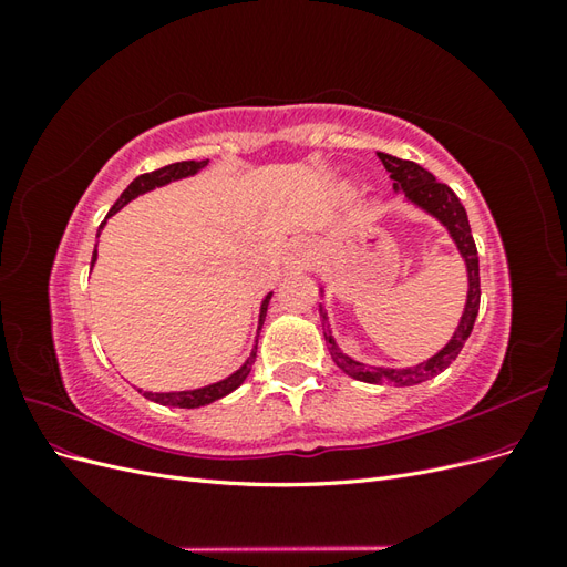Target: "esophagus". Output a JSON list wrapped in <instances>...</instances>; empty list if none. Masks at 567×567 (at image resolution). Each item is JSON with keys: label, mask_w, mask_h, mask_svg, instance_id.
<instances>
[{"label": "esophagus", "mask_w": 567, "mask_h": 567, "mask_svg": "<svg viewBox=\"0 0 567 567\" xmlns=\"http://www.w3.org/2000/svg\"><path fill=\"white\" fill-rule=\"evenodd\" d=\"M296 262H298V265H302V260H300V257H296Z\"/></svg>", "instance_id": "esophagus-1"}]
</instances>
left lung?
<instances>
[{
    "label": "left lung",
    "mask_w": 567,
    "mask_h": 567,
    "mask_svg": "<svg viewBox=\"0 0 567 567\" xmlns=\"http://www.w3.org/2000/svg\"><path fill=\"white\" fill-rule=\"evenodd\" d=\"M381 163L385 165V169L390 173L392 186L398 188V192H404V196L409 200H414L416 205H421L423 210H427L431 215H435L444 227L450 229L452 238L456 241L463 260H466L468 267V302H466V312L461 317L458 329L454 333V338L450 340V346L444 348L442 352H437L433 359H427L425 364H419L414 369H379V367H364L359 362H352L350 357L342 354L333 338L323 331L326 342H329V350L333 362L346 371L348 375L357 381H364V383H390V385H416L423 383L427 379H433L440 371L447 369L454 359L458 357L461 348L466 346V340L473 331V323L480 310V260H477V248L473 241V234H471V225H468V215L466 208H463L458 196L452 192L447 184L437 182L427 169H423L419 163H411V161H402V158H394L388 156V153H379ZM321 319L326 323V312L321 307Z\"/></svg>",
    "instance_id": "left-lung-1"
}]
</instances>
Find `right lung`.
<instances>
[{"label": "right lung", "instance_id": "add662e5", "mask_svg": "<svg viewBox=\"0 0 567 567\" xmlns=\"http://www.w3.org/2000/svg\"><path fill=\"white\" fill-rule=\"evenodd\" d=\"M205 165H208V161H182V163L165 165V167H161V169H153V173L140 175V177H136V179L125 188L123 194H120V198L113 203V208H111L109 215L117 213L120 208H123V205H127L132 198H136L140 194H146V192H151V188L163 186V184L173 182V179H182V177L194 175V173H198V169L205 167ZM109 215H106V217H109ZM101 227H104V221H101ZM101 227H99V229H101ZM94 260H96V246H94V255H92V265H94ZM269 298H271V296H267L265 302H262V310H260V329H262V321H265V317H267ZM255 354H257V346H255L252 354L248 357V362H246L241 369H238L236 373H231L229 379L219 381V383H215V385L198 388V390H184V392H144V398H148V400H153V402H158V404L182 406V409H194V406L210 404V402H215V400H219V398H225V394H229L231 390H236L238 385H241V383L248 379V373H250V369H252V364H255ZM140 392H142V390H140Z\"/></svg>", "mask_w": 567, "mask_h": 567}]
</instances>
